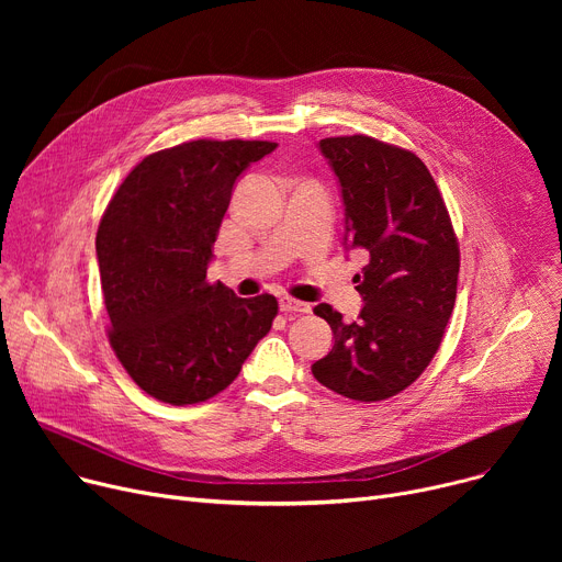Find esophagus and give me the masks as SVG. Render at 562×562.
I'll list each match as a JSON object with an SVG mask.
<instances>
[{"mask_svg": "<svg viewBox=\"0 0 562 562\" xmlns=\"http://www.w3.org/2000/svg\"><path fill=\"white\" fill-rule=\"evenodd\" d=\"M280 310L286 312V314H310L312 312V305L310 303H303V301H296V299H280Z\"/></svg>", "mask_w": 562, "mask_h": 562, "instance_id": "esophagus-1", "label": "esophagus"}]
</instances>
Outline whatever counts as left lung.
<instances>
[{"instance_id": "left-lung-1", "label": "left lung", "mask_w": 562, "mask_h": 562, "mask_svg": "<svg viewBox=\"0 0 562 562\" xmlns=\"http://www.w3.org/2000/svg\"><path fill=\"white\" fill-rule=\"evenodd\" d=\"M344 198V244L364 248L356 276L364 307L344 323L328 303L335 346L312 364L314 378L352 401H385L415 382L435 358L451 318L460 248L445 198L426 164L378 138L333 136L318 143Z\"/></svg>"}]
</instances>
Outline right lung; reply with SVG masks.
<instances>
[{"label": "right lung", "mask_w": 562, "mask_h": 562, "mask_svg": "<svg viewBox=\"0 0 562 562\" xmlns=\"http://www.w3.org/2000/svg\"><path fill=\"white\" fill-rule=\"evenodd\" d=\"M271 140L180 143L147 155L117 187L98 227L109 344L157 401L193 405L221 394L271 330V293L236 299L206 282L232 189Z\"/></svg>", "instance_id": "add662e5"}]
</instances>
